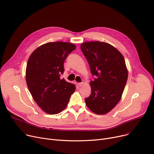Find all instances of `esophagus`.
Listing matches in <instances>:
<instances>
[{
	"instance_id": "1",
	"label": "esophagus",
	"mask_w": 154,
	"mask_h": 154,
	"mask_svg": "<svg viewBox=\"0 0 154 154\" xmlns=\"http://www.w3.org/2000/svg\"><path fill=\"white\" fill-rule=\"evenodd\" d=\"M84 85V82H81V83H79L78 84V85L79 86V87H82V86H83Z\"/></svg>"
}]
</instances>
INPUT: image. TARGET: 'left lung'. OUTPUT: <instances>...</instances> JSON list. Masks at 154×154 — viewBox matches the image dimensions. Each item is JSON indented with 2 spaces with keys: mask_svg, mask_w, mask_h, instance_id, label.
<instances>
[{
  "mask_svg": "<svg viewBox=\"0 0 154 154\" xmlns=\"http://www.w3.org/2000/svg\"><path fill=\"white\" fill-rule=\"evenodd\" d=\"M80 49L97 78L91 81V93L85 101L97 115H104L113 109L120 101L128 80L125 60L119 51L109 43L87 42Z\"/></svg>",
  "mask_w": 154,
  "mask_h": 154,
  "instance_id": "1",
  "label": "left lung"
}]
</instances>
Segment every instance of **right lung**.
Segmentation results:
<instances>
[{"instance_id":"add662e5","label":"right lung","mask_w":154,"mask_h":154,"mask_svg":"<svg viewBox=\"0 0 154 154\" xmlns=\"http://www.w3.org/2000/svg\"><path fill=\"white\" fill-rule=\"evenodd\" d=\"M73 43L57 42L41 45L31 54L26 68V81L37 105L47 114L56 115L67 106L75 85L60 76Z\"/></svg>"}]
</instances>
